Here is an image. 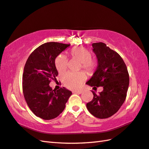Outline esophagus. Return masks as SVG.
Returning a JSON list of instances; mask_svg holds the SVG:
<instances>
[{"label":"esophagus","mask_w":149,"mask_h":149,"mask_svg":"<svg viewBox=\"0 0 149 149\" xmlns=\"http://www.w3.org/2000/svg\"><path fill=\"white\" fill-rule=\"evenodd\" d=\"M72 93H79V94H81V93H82V91H72Z\"/></svg>","instance_id":"esophagus-1"}]
</instances>
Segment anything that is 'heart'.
Segmentation results:
<instances>
[{
  "instance_id": "1",
  "label": "heart",
  "mask_w": 149,
  "mask_h": 149,
  "mask_svg": "<svg viewBox=\"0 0 149 149\" xmlns=\"http://www.w3.org/2000/svg\"><path fill=\"white\" fill-rule=\"evenodd\" d=\"M70 55L72 58L81 63L82 69L89 73L94 72L98 67V61L91 58V52L85 47H77L73 48L70 51ZM54 65L59 73H63L67 69L68 61L67 58L63 54H59L55 58ZM81 67L79 68H81ZM84 80V75L81 73L68 72L63 76L64 85L70 89H78Z\"/></svg>"
}]
</instances>
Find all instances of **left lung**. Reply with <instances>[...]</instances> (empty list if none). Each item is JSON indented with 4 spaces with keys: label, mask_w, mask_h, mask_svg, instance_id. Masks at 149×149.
<instances>
[{
    "label": "left lung",
    "mask_w": 149,
    "mask_h": 149,
    "mask_svg": "<svg viewBox=\"0 0 149 149\" xmlns=\"http://www.w3.org/2000/svg\"><path fill=\"white\" fill-rule=\"evenodd\" d=\"M98 65L93 77L86 82L92 87L102 86L99 95L93 92V98L86 104L93 116L106 119L116 113L127 96L130 78L126 65L121 56L105 43L92 44Z\"/></svg>",
    "instance_id": "left-lung-1"
}]
</instances>
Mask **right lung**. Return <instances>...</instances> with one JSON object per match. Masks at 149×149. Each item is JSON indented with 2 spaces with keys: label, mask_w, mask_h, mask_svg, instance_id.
<instances>
[{
  "label": "right lung",
  "mask_w": 149,
  "mask_h": 149,
  "mask_svg": "<svg viewBox=\"0 0 149 149\" xmlns=\"http://www.w3.org/2000/svg\"><path fill=\"white\" fill-rule=\"evenodd\" d=\"M70 44L50 42L44 43L30 54L23 74L24 98L30 109L44 120L56 118L63 111L72 92L65 88L58 90L49 86L58 75L54 60Z\"/></svg>",
  "instance_id": "add662e5"
}]
</instances>
